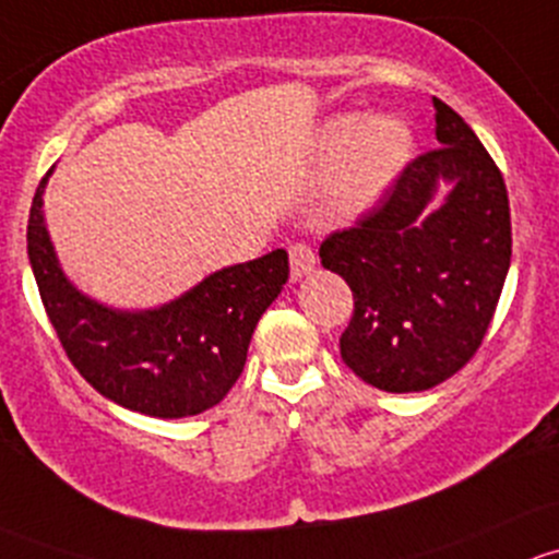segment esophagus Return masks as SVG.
<instances>
[{"label": "esophagus", "instance_id": "34e87169", "mask_svg": "<svg viewBox=\"0 0 559 559\" xmlns=\"http://www.w3.org/2000/svg\"><path fill=\"white\" fill-rule=\"evenodd\" d=\"M287 255H290L293 280L307 277V274H312L314 266H318V255H314L312 247L304 245V241H296V245L287 247Z\"/></svg>", "mask_w": 559, "mask_h": 559}]
</instances>
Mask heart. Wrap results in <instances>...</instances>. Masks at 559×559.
I'll list each match as a JSON object with an SVG mask.
<instances>
[{"instance_id":"obj_1","label":"heart","mask_w":559,"mask_h":559,"mask_svg":"<svg viewBox=\"0 0 559 559\" xmlns=\"http://www.w3.org/2000/svg\"><path fill=\"white\" fill-rule=\"evenodd\" d=\"M322 147L338 153L331 177L333 206L338 212H360L406 166L412 134L395 118H368L358 123L353 115H342L328 123Z\"/></svg>"}]
</instances>
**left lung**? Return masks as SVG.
<instances>
[{
    "instance_id": "1",
    "label": "left lung",
    "mask_w": 559,
    "mask_h": 559,
    "mask_svg": "<svg viewBox=\"0 0 559 559\" xmlns=\"http://www.w3.org/2000/svg\"><path fill=\"white\" fill-rule=\"evenodd\" d=\"M433 107L439 147L408 160L373 210L320 245L322 266L355 298L342 360L384 393L436 388L479 353L511 263L503 175L450 105ZM441 179L453 193L425 216Z\"/></svg>"
}]
</instances>
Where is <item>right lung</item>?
Wrapping results in <instances>:
<instances>
[{
    "label": "right lung",
    "instance_id": "1",
    "mask_svg": "<svg viewBox=\"0 0 559 559\" xmlns=\"http://www.w3.org/2000/svg\"><path fill=\"white\" fill-rule=\"evenodd\" d=\"M39 180L28 210V261L50 325L80 377L115 404L177 419L221 404L239 379L252 331L287 282V252L210 274L151 312H112L74 290L43 223Z\"/></svg>",
    "mask_w": 559,
    "mask_h": 559
}]
</instances>
